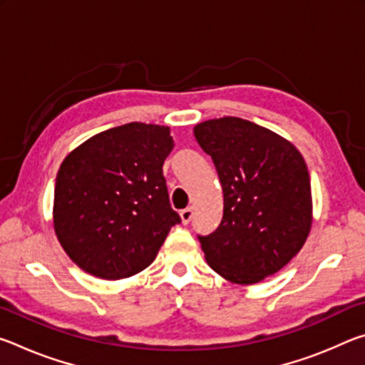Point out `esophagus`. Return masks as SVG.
Here are the masks:
<instances>
[{
  "label": "esophagus",
  "mask_w": 365,
  "mask_h": 365,
  "mask_svg": "<svg viewBox=\"0 0 365 365\" xmlns=\"http://www.w3.org/2000/svg\"><path fill=\"white\" fill-rule=\"evenodd\" d=\"M180 219H182V224H190L191 219H193V209L191 207H187L183 209V211H180Z\"/></svg>",
  "instance_id": "34e87169"
}]
</instances>
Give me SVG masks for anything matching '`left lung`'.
I'll return each mask as SVG.
<instances>
[{
    "label": "left lung",
    "instance_id": "1",
    "mask_svg": "<svg viewBox=\"0 0 365 365\" xmlns=\"http://www.w3.org/2000/svg\"><path fill=\"white\" fill-rule=\"evenodd\" d=\"M224 191L220 225L200 238L207 264L225 280L252 285L298 255L312 225L311 178L296 146L240 117L197 123Z\"/></svg>",
    "mask_w": 365,
    "mask_h": 365
}]
</instances>
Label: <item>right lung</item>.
Returning <instances> with one entry per match:
<instances>
[{
    "label": "right lung",
    "mask_w": 365,
    "mask_h": 365,
    "mask_svg": "<svg viewBox=\"0 0 365 365\" xmlns=\"http://www.w3.org/2000/svg\"><path fill=\"white\" fill-rule=\"evenodd\" d=\"M172 148L169 127L130 122L67 154L56 177L53 220L61 246L80 269L119 280L156 259L170 228L180 224L163 175Z\"/></svg>",
    "instance_id": "right-lung-1"
}]
</instances>
